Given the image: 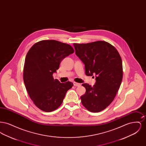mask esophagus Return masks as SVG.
I'll list each match as a JSON object with an SVG mask.
<instances>
[{"mask_svg": "<svg viewBox=\"0 0 146 146\" xmlns=\"http://www.w3.org/2000/svg\"><path fill=\"white\" fill-rule=\"evenodd\" d=\"M74 84V86H79L81 85V84L80 83H76V82H74L73 83Z\"/></svg>", "mask_w": 146, "mask_h": 146, "instance_id": "obj_1", "label": "esophagus"}]
</instances>
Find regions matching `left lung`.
Segmentation results:
<instances>
[{"label":"left lung","mask_w":146,"mask_h":146,"mask_svg":"<svg viewBox=\"0 0 146 146\" xmlns=\"http://www.w3.org/2000/svg\"><path fill=\"white\" fill-rule=\"evenodd\" d=\"M76 54L85 64V74H95L96 83L82 85L86 89L80 97L89 111H102L111 104L123 79L121 57L116 48L108 42L96 41L86 44L74 43Z\"/></svg>","instance_id":"obj_1"}]
</instances>
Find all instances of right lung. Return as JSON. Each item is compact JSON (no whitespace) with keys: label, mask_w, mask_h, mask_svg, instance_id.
Listing matches in <instances>:
<instances>
[{"label":"right lung","mask_w":146,"mask_h":146,"mask_svg":"<svg viewBox=\"0 0 146 146\" xmlns=\"http://www.w3.org/2000/svg\"><path fill=\"white\" fill-rule=\"evenodd\" d=\"M74 51L69 44L55 40L37 42L29 50L23 67V81L29 97L42 111L57 109L73 86L70 82L61 83L52 75L63 59Z\"/></svg>","instance_id":"right-lung-1"}]
</instances>
